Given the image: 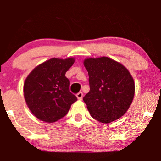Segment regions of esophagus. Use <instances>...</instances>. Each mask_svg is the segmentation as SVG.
Listing matches in <instances>:
<instances>
[{
	"label": "esophagus",
	"instance_id": "obj_1",
	"mask_svg": "<svg viewBox=\"0 0 161 161\" xmlns=\"http://www.w3.org/2000/svg\"><path fill=\"white\" fill-rule=\"evenodd\" d=\"M76 97L79 100H82V97H83V93L82 92H79L76 94Z\"/></svg>",
	"mask_w": 161,
	"mask_h": 161
}]
</instances>
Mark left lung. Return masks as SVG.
<instances>
[{
  "label": "left lung",
  "mask_w": 161,
  "mask_h": 161,
  "mask_svg": "<svg viewBox=\"0 0 161 161\" xmlns=\"http://www.w3.org/2000/svg\"><path fill=\"white\" fill-rule=\"evenodd\" d=\"M90 91L83 100L93 119L109 123L125 114L135 95V82L129 71L108 57L84 61Z\"/></svg>",
  "instance_id": "obj_1"
}]
</instances>
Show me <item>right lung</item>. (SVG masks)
Segmentation results:
<instances>
[{"mask_svg": "<svg viewBox=\"0 0 161 161\" xmlns=\"http://www.w3.org/2000/svg\"><path fill=\"white\" fill-rule=\"evenodd\" d=\"M74 62V58H50L34 68L26 77L24 99L31 112L40 120H58L77 100L70 91V81L65 76Z\"/></svg>", "mask_w": 161, "mask_h": 161, "instance_id": "1", "label": "right lung"}]
</instances>
